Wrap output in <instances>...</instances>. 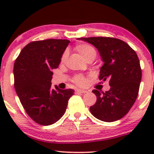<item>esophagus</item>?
Returning a JSON list of instances; mask_svg holds the SVG:
<instances>
[{"mask_svg":"<svg viewBox=\"0 0 154 154\" xmlns=\"http://www.w3.org/2000/svg\"><path fill=\"white\" fill-rule=\"evenodd\" d=\"M75 92L76 93H82V94H83V93H86L87 91H86V90H83V89H76Z\"/></svg>","mask_w":154,"mask_h":154,"instance_id":"34e87169","label":"esophagus"}]
</instances>
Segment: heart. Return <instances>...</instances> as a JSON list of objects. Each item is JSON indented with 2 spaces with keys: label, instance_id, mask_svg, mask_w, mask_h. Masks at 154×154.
<instances>
[{
  "label": "heart",
  "instance_id": "1",
  "mask_svg": "<svg viewBox=\"0 0 154 154\" xmlns=\"http://www.w3.org/2000/svg\"><path fill=\"white\" fill-rule=\"evenodd\" d=\"M77 52L85 59V60H88L90 59H93L94 60L96 57V51L92 46L86 44H82L79 45L75 48ZM67 57V54L65 53L63 56V59L62 60H65ZM74 83L78 86H83L86 83V77L83 75H76L73 79Z\"/></svg>",
  "mask_w": 154,
  "mask_h": 154
}]
</instances>
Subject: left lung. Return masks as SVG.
Instances as JSON below:
<instances>
[{
    "label": "left lung",
    "mask_w": 154,
    "mask_h": 154,
    "mask_svg": "<svg viewBox=\"0 0 154 154\" xmlns=\"http://www.w3.org/2000/svg\"><path fill=\"white\" fill-rule=\"evenodd\" d=\"M97 49L103 65L99 79L109 81L106 92L93 90L96 103L90 106L91 114L100 121L112 122L122 119L134 104L142 80L138 56L128 44L110 37L78 38Z\"/></svg>",
    "instance_id": "1"
}]
</instances>
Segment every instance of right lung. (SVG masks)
I'll list each match as a JSON object with an SVG mask.
<instances>
[{
	"label": "right lung",
	"mask_w": 154,
	"mask_h": 154,
	"mask_svg": "<svg viewBox=\"0 0 154 154\" xmlns=\"http://www.w3.org/2000/svg\"><path fill=\"white\" fill-rule=\"evenodd\" d=\"M67 39L32 42L25 46L14 64V86L27 115L36 123H56L66 112L74 89L51 86L53 71L58 68Z\"/></svg>",
	"instance_id": "right-lung-1"
}]
</instances>
